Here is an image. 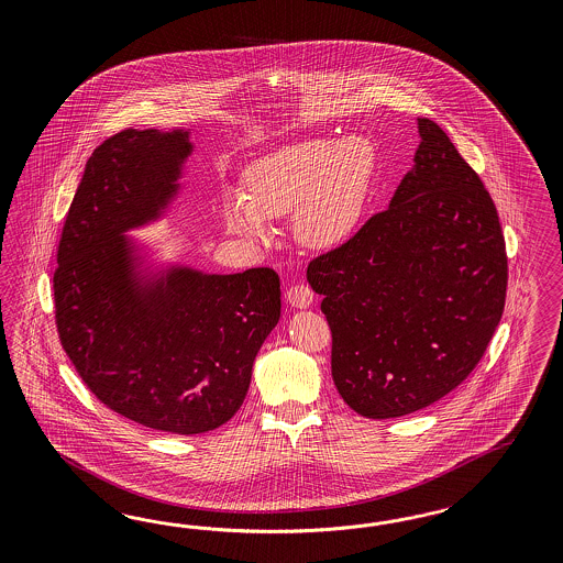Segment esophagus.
Masks as SVG:
<instances>
[{"mask_svg":"<svg viewBox=\"0 0 563 563\" xmlns=\"http://www.w3.org/2000/svg\"><path fill=\"white\" fill-rule=\"evenodd\" d=\"M287 301H289V306L297 307V309H306L313 303V290L303 283L292 285L287 289Z\"/></svg>","mask_w":563,"mask_h":563,"instance_id":"esophagus-1","label":"esophagus"}]
</instances>
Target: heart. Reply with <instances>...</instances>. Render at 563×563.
Returning <instances> with one entry per match:
<instances>
[{"instance_id": "heart-1", "label": "heart", "mask_w": 563, "mask_h": 563, "mask_svg": "<svg viewBox=\"0 0 563 563\" xmlns=\"http://www.w3.org/2000/svg\"><path fill=\"white\" fill-rule=\"evenodd\" d=\"M367 137H311L252 163L245 194L229 188L222 214L231 233L268 235V221L292 214L295 238L309 247H334L357 229L374 175Z\"/></svg>"}]
</instances>
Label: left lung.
<instances>
[{
    "instance_id": "8db88e82",
    "label": "left lung",
    "mask_w": 563,
    "mask_h": 563,
    "mask_svg": "<svg viewBox=\"0 0 563 563\" xmlns=\"http://www.w3.org/2000/svg\"><path fill=\"white\" fill-rule=\"evenodd\" d=\"M419 136L388 210L307 266L324 295L334 386L367 419L452 393L506 303V241L489 191L435 121L419 118Z\"/></svg>"
}]
</instances>
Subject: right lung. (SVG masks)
Returning <instances> with one entry per match:
<instances>
[{"label": "right lung", "mask_w": 563, "mask_h": 563, "mask_svg": "<svg viewBox=\"0 0 563 563\" xmlns=\"http://www.w3.org/2000/svg\"><path fill=\"white\" fill-rule=\"evenodd\" d=\"M194 151L188 130H123L86 163L53 274L59 341L88 390L121 417L179 435L227 423L280 318L273 268L142 274L123 233L163 214Z\"/></svg>", "instance_id": "1"}]
</instances>
